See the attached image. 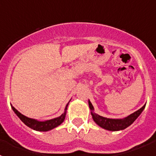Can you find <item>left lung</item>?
<instances>
[{"mask_svg": "<svg viewBox=\"0 0 156 156\" xmlns=\"http://www.w3.org/2000/svg\"><path fill=\"white\" fill-rule=\"evenodd\" d=\"M88 104H89V107H90V110H91L90 113H91L94 121L99 126L104 128V129H107V130H110V131L122 130V129H126V127L130 126L137 119V117L140 115V113L144 109L146 105L145 104L140 109L134 112L133 113L130 114L127 117L123 118V119H109V118H105V117L101 116V115H98L95 112H94V107L90 101H88Z\"/></svg>", "mask_w": 156, "mask_h": 156, "instance_id": "1", "label": "left lung"}]
</instances>
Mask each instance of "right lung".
<instances>
[{
  "mask_svg": "<svg viewBox=\"0 0 156 156\" xmlns=\"http://www.w3.org/2000/svg\"><path fill=\"white\" fill-rule=\"evenodd\" d=\"M68 105L69 103L66 105L64 113L62 114L60 116L57 117V118H55V119H49V120L46 121H38L37 120V119H31V118L25 116L24 115L20 113L16 108H14L12 105V110L15 112V113L18 115V117H19V119H21L27 126H29V127L31 128V129H35L37 131H48V130H51V129H54V128L57 127L58 126H59V125L62 123L65 118H66V110H67Z\"/></svg>",
  "mask_w": 156,
  "mask_h": 156,
  "instance_id": "add662e5",
  "label": "right lung"
}]
</instances>
